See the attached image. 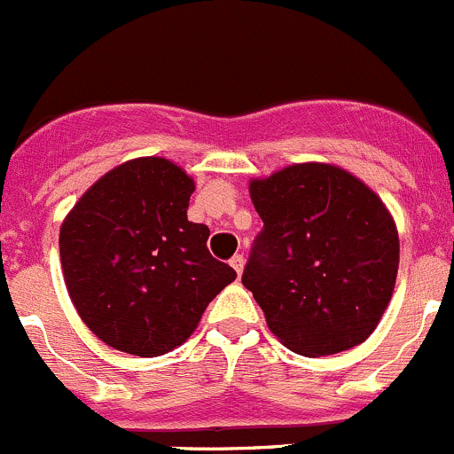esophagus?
Wrapping results in <instances>:
<instances>
[{"mask_svg":"<svg viewBox=\"0 0 454 454\" xmlns=\"http://www.w3.org/2000/svg\"><path fill=\"white\" fill-rule=\"evenodd\" d=\"M231 265H232V268H235V272H237V274L244 272V265H246L244 254H235V256H232V259H231Z\"/></svg>","mask_w":454,"mask_h":454,"instance_id":"esophagus-1","label":"esophagus"}]
</instances>
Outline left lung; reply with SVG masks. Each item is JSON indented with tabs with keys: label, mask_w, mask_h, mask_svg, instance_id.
Wrapping results in <instances>:
<instances>
[{
	"label": "left lung",
	"mask_w": 454,
	"mask_h": 454,
	"mask_svg": "<svg viewBox=\"0 0 454 454\" xmlns=\"http://www.w3.org/2000/svg\"><path fill=\"white\" fill-rule=\"evenodd\" d=\"M263 219L241 283L294 354L332 356L373 333L395 287L400 239L364 182L303 162L250 182Z\"/></svg>",
	"instance_id": "left-lung-1"
}]
</instances>
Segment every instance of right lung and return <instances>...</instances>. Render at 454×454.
I'll use <instances>...</instances> for the list:
<instances>
[{
	"label": "right lung",
	"instance_id": "add662e5",
	"mask_svg": "<svg viewBox=\"0 0 454 454\" xmlns=\"http://www.w3.org/2000/svg\"><path fill=\"white\" fill-rule=\"evenodd\" d=\"M193 177L167 158L105 173L63 219L59 250L81 320L125 354L180 347L237 272L206 248L208 226L186 217Z\"/></svg>",
	"mask_w": 454,
	"mask_h": 454
}]
</instances>
